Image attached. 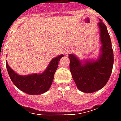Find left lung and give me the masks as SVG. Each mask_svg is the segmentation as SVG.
Segmentation results:
<instances>
[{
    "mask_svg": "<svg viewBox=\"0 0 121 121\" xmlns=\"http://www.w3.org/2000/svg\"><path fill=\"white\" fill-rule=\"evenodd\" d=\"M102 47L97 60L82 62L69 54V68L77 88L84 93H93L103 88L109 80L113 65V52L107 28L102 21L98 23Z\"/></svg>",
    "mask_w": 121,
    "mask_h": 121,
    "instance_id": "left-lung-1",
    "label": "left lung"
}]
</instances>
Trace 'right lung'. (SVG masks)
<instances>
[{"label": "right lung", "mask_w": 121, "mask_h": 121, "mask_svg": "<svg viewBox=\"0 0 121 121\" xmlns=\"http://www.w3.org/2000/svg\"><path fill=\"white\" fill-rule=\"evenodd\" d=\"M63 56L61 54L52 59L47 69L41 74L19 75L9 67L6 61L7 71L12 82L21 91L29 95H40L47 92L51 86L58 63Z\"/></svg>", "instance_id": "obj_1"}]
</instances>
